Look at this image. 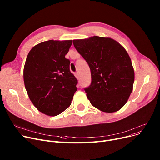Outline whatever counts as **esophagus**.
<instances>
[{"label": "esophagus", "mask_w": 160, "mask_h": 160, "mask_svg": "<svg viewBox=\"0 0 160 160\" xmlns=\"http://www.w3.org/2000/svg\"><path fill=\"white\" fill-rule=\"evenodd\" d=\"M74 75H75V76H76V78L78 79H79V73H78V72H76L74 73Z\"/></svg>", "instance_id": "obj_1"}]
</instances>
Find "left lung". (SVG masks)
<instances>
[{
	"label": "left lung",
	"instance_id": "1",
	"mask_svg": "<svg viewBox=\"0 0 160 160\" xmlns=\"http://www.w3.org/2000/svg\"><path fill=\"white\" fill-rule=\"evenodd\" d=\"M90 68L92 82L84 88L91 104L112 113L127 102L133 90L134 71L129 55L118 42L98 36L73 40Z\"/></svg>",
	"mask_w": 160,
	"mask_h": 160
}]
</instances>
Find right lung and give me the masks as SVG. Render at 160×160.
<instances>
[{"label":"right lung","instance_id":"add662e5","mask_svg":"<svg viewBox=\"0 0 160 160\" xmlns=\"http://www.w3.org/2000/svg\"><path fill=\"white\" fill-rule=\"evenodd\" d=\"M72 40H49L35 45L28 53L23 71L28 95L42 113L55 116L68 108L78 90V80L65 58Z\"/></svg>","mask_w":160,"mask_h":160}]
</instances>
